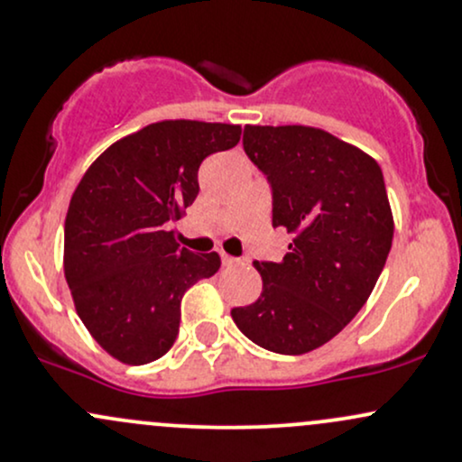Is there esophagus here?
Masks as SVG:
<instances>
[{
	"mask_svg": "<svg viewBox=\"0 0 462 462\" xmlns=\"http://www.w3.org/2000/svg\"><path fill=\"white\" fill-rule=\"evenodd\" d=\"M221 263H224V264H226V267H232V264H236L238 261H236V258L227 256V254H226V252H221Z\"/></svg>",
	"mask_w": 462,
	"mask_h": 462,
	"instance_id": "obj_1",
	"label": "esophagus"
}]
</instances>
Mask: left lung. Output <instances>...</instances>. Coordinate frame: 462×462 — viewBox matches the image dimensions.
<instances>
[{
  "label": "left lung",
  "instance_id": "obj_1",
  "mask_svg": "<svg viewBox=\"0 0 462 462\" xmlns=\"http://www.w3.org/2000/svg\"><path fill=\"white\" fill-rule=\"evenodd\" d=\"M243 147L273 189V227L293 241L280 263H254L263 293L232 309L249 341L269 352H312L356 317L393 243L380 164L310 125H245Z\"/></svg>",
  "mask_w": 462,
  "mask_h": 462
}]
</instances>
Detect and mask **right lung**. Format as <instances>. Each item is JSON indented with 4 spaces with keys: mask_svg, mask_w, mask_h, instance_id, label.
Segmentation results:
<instances>
[{
    "mask_svg": "<svg viewBox=\"0 0 462 462\" xmlns=\"http://www.w3.org/2000/svg\"><path fill=\"white\" fill-rule=\"evenodd\" d=\"M238 141L241 125L158 121L113 143L73 190L65 278L78 317L119 363L164 356L182 295L219 272V254L180 247L169 226L198 198L201 161Z\"/></svg>",
    "mask_w": 462,
    "mask_h": 462,
    "instance_id": "right-lung-1",
    "label": "right lung"
}]
</instances>
